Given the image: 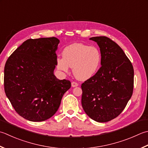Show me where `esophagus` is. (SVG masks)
I'll return each mask as SVG.
<instances>
[{
	"label": "esophagus",
	"mask_w": 148,
	"mask_h": 148,
	"mask_svg": "<svg viewBox=\"0 0 148 148\" xmlns=\"http://www.w3.org/2000/svg\"><path fill=\"white\" fill-rule=\"evenodd\" d=\"M71 85H72V87H76V86H78V84H77L76 82H72Z\"/></svg>",
	"instance_id": "34e87169"
}]
</instances>
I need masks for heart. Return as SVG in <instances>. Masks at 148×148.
Returning a JSON list of instances; mask_svg holds the SVG:
<instances>
[{"mask_svg": "<svg viewBox=\"0 0 148 148\" xmlns=\"http://www.w3.org/2000/svg\"><path fill=\"white\" fill-rule=\"evenodd\" d=\"M63 58H58V69L68 72L69 67L73 68L75 77L79 80H86L95 74L100 67L101 52L95 47L76 43L63 49Z\"/></svg>", "mask_w": 148, "mask_h": 148, "instance_id": "heart-1", "label": "heart"}]
</instances>
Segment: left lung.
Segmentation results:
<instances>
[{
    "label": "left lung",
    "mask_w": 148,
    "mask_h": 148,
    "mask_svg": "<svg viewBox=\"0 0 148 148\" xmlns=\"http://www.w3.org/2000/svg\"><path fill=\"white\" fill-rule=\"evenodd\" d=\"M90 40L100 48L101 66L82 85V105L92 119L106 123L117 117L131 98L134 71L123 49L109 38L95 36Z\"/></svg>",
    "instance_id": "obj_1"
}]
</instances>
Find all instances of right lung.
<instances>
[{"label":"right lung","instance_id":"obj_1","mask_svg":"<svg viewBox=\"0 0 148 148\" xmlns=\"http://www.w3.org/2000/svg\"><path fill=\"white\" fill-rule=\"evenodd\" d=\"M55 37L29 39L9 57L4 67V90L13 107L24 119L41 122L59 108L69 80L57 79Z\"/></svg>","mask_w":148,"mask_h":148}]
</instances>
